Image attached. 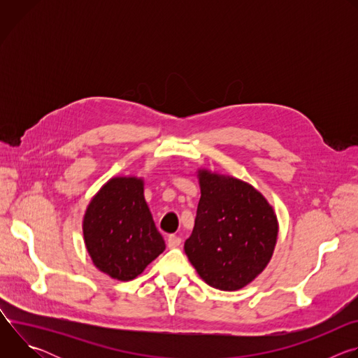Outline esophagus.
Masks as SVG:
<instances>
[{
  "label": "esophagus",
  "instance_id": "1",
  "mask_svg": "<svg viewBox=\"0 0 358 358\" xmlns=\"http://www.w3.org/2000/svg\"><path fill=\"white\" fill-rule=\"evenodd\" d=\"M180 243H181V238L177 236V235H170L169 239H167V246L169 248H177V246H180Z\"/></svg>",
  "mask_w": 358,
  "mask_h": 358
}]
</instances>
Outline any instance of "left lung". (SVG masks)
<instances>
[{"mask_svg": "<svg viewBox=\"0 0 358 358\" xmlns=\"http://www.w3.org/2000/svg\"><path fill=\"white\" fill-rule=\"evenodd\" d=\"M196 173L201 198L184 250L207 285L239 290L272 259L279 232L276 214L250 184L206 169Z\"/></svg>", "mask_w": 358, "mask_h": 358, "instance_id": "8db88e82", "label": "left lung"}]
</instances>
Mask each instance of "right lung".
<instances>
[{
	"instance_id": "obj_1",
	"label": "right lung",
	"mask_w": 358,
	"mask_h": 358,
	"mask_svg": "<svg viewBox=\"0 0 358 358\" xmlns=\"http://www.w3.org/2000/svg\"><path fill=\"white\" fill-rule=\"evenodd\" d=\"M94 266L110 278L136 279L166 249L144 199V180L113 177L90 199L82 222Z\"/></svg>"
}]
</instances>
